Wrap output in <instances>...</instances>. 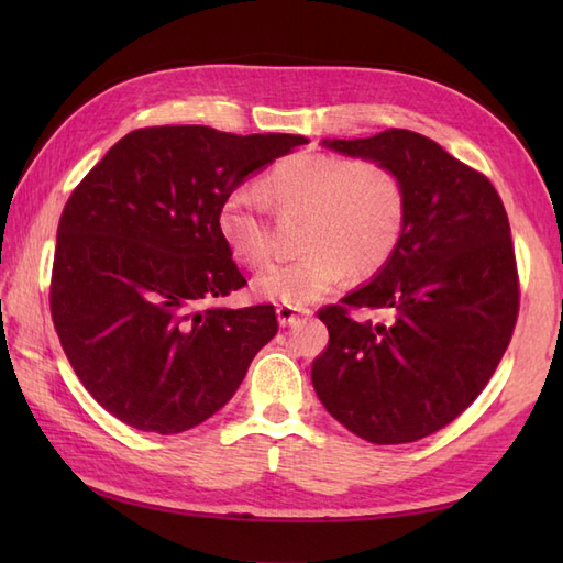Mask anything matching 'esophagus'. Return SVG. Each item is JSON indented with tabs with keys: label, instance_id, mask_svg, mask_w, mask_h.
<instances>
[{
	"label": "esophagus",
	"instance_id": "1",
	"mask_svg": "<svg viewBox=\"0 0 563 563\" xmlns=\"http://www.w3.org/2000/svg\"><path fill=\"white\" fill-rule=\"evenodd\" d=\"M312 314V309H305V307H295V305H278V321L280 327H288L295 324L297 319L309 317Z\"/></svg>",
	"mask_w": 563,
	"mask_h": 563
}]
</instances>
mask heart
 I'll use <instances>...</instances> for the list:
<instances>
[{"label":"heart","mask_w":563,"mask_h":563,"mask_svg":"<svg viewBox=\"0 0 563 563\" xmlns=\"http://www.w3.org/2000/svg\"><path fill=\"white\" fill-rule=\"evenodd\" d=\"M263 196L280 218H295L292 261L275 263L256 275L263 300L302 307L319 300L345 273L373 275L397 251L409 198L399 174L379 159H343L331 154H295L263 178ZM218 227L232 254L251 266L273 256L266 208L251 188H234L222 200Z\"/></svg>","instance_id":"1"}]
</instances>
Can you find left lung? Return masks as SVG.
Masks as SVG:
<instances>
[{"instance_id": "left-lung-1", "label": "left lung", "mask_w": 563, "mask_h": 563, "mask_svg": "<svg viewBox=\"0 0 563 563\" xmlns=\"http://www.w3.org/2000/svg\"><path fill=\"white\" fill-rule=\"evenodd\" d=\"M324 145L389 164L409 214L375 280L319 309L329 345L314 357L312 385L357 438L416 442L472 406L508 349L520 309L508 214L482 172L411 130ZM357 308L388 319L353 318Z\"/></svg>"}]
</instances>
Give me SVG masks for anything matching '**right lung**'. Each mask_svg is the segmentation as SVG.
<instances>
[{
  "label": "right lung",
  "mask_w": 563,
  "mask_h": 563,
  "mask_svg": "<svg viewBox=\"0 0 563 563\" xmlns=\"http://www.w3.org/2000/svg\"><path fill=\"white\" fill-rule=\"evenodd\" d=\"M300 145L307 137L140 128L71 190L51 314L71 369L118 421L159 435L202 423L278 333L273 305L208 307L246 285L218 214L251 172Z\"/></svg>",
  "instance_id": "obj_1"
}]
</instances>
